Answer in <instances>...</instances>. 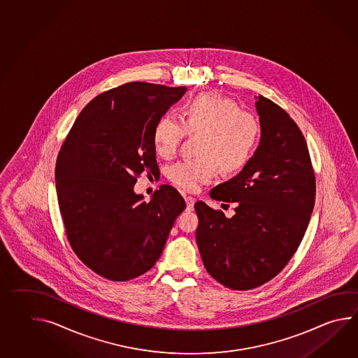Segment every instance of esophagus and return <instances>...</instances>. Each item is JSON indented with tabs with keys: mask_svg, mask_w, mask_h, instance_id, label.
Returning <instances> with one entry per match:
<instances>
[{
	"mask_svg": "<svg viewBox=\"0 0 358 358\" xmlns=\"http://www.w3.org/2000/svg\"><path fill=\"white\" fill-rule=\"evenodd\" d=\"M185 200H186V208H187V210L192 212V210H194V204H195V199H194V197L187 196L185 197Z\"/></svg>",
	"mask_w": 358,
	"mask_h": 358,
	"instance_id": "1",
	"label": "esophagus"
}]
</instances>
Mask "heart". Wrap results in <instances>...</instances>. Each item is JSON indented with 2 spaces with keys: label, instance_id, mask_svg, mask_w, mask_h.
I'll use <instances>...</instances> for the list:
<instances>
[{
  "label": "heart",
  "instance_id": "b5f03b06",
  "mask_svg": "<svg viewBox=\"0 0 358 358\" xmlns=\"http://www.w3.org/2000/svg\"><path fill=\"white\" fill-rule=\"evenodd\" d=\"M255 117L240 110L229 98L200 94L183 104L180 121L163 115L154 124L152 140L155 153L168 159L175 155L185 134L199 135L195 152L199 158L177 162L168 169V178L177 187L196 190L209 182L219 169L229 175L250 161L259 139Z\"/></svg>",
  "mask_w": 358,
  "mask_h": 358
}]
</instances>
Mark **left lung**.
Here are the masks:
<instances>
[{
	"mask_svg": "<svg viewBox=\"0 0 358 358\" xmlns=\"http://www.w3.org/2000/svg\"><path fill=\"white\" fill-rule=\"evenodd\" d=\"M255 106L260 144L241 172L210 191L236 203L234 215L197 201L196 242L205 269L220 285L248 291L285 268L314 209V169L306 141L289 115L263 95Z\"/></svg>",
	"mask_w": 358,
	"mask_h": 358,
	"instance_id": "1",
	"label": "left lung"
}]
</instances>
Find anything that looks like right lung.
<instances>
[{
  "label": "right lung",
  "instance_id": "add662e5",
  "mask_svg": "<svg viewBox=\"0 0 358 358\" xmlns=\"http://www.w3.org/2000/svg\"><path fill=\"white\" fill-rule=\"evenodd\" d=\"M186 87L134 81L95 96L76 118L56 163L67 240L101 277L124 282L152 269L186 204L162 185L150 201L134 192L143 172L159 176L153 127Z\"/></svg>",
  "mask_w": 358,
  "mask_h": 358
}]
</instances>
